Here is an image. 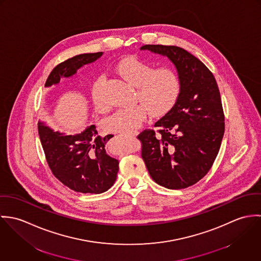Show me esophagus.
I'll return each mask as SVG.
<instances>
[{
	"label": "esophagus",
	"mask_w": 261,
	"mask_h": 261,
	"mask_svg": "<svg viewBox=\"0 0 261 261\" xmlns=\"http://www.w3.org/2000/svg\"><path fill=\"white\" fill-rule=\"evenodd\" d=\"M137 134H138V132H136V130H135V132H132V133H128L129 136H136Z\"/></svg>",
	"instance_id": "1"
}]
</instances>
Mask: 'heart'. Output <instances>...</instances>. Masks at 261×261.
<instances>
[{"label":"heart","instance_id":"heart-1","mask_svg":"<svg viewBox=\"0 0 261 261\" xmlns=\"http://www.w3.org/2000/svg\"><path fill=\"white\" fill-rule=\"evenodd\" d=\"M115 71L127 83L135 86L134 101L139 102L129 108L120 109L106 118L103 126L110 133L135 132L147 118L162 116L170 112L180 94V79L177 72L169 66L152 68L136 56H128L117 62ZM98 78L92 86V99L97 112H107L108 108L100 97Z\"/></svg>","mask_w":261,"mask_h":261}]
</instances>
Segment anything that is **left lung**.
Here are the masks:
<instances>
[{
    "label": "left lung",
    "instance_id": "8db88e82",
    "mask_svg": "<svg viewBox=\"0 0 261 261\" xmlns=\"http://www.w3.org/2000/svg\"><path fill=\"white\" fill-rule=\"evenodd\" d=\"M142 50L167 56L176 66L180 94L174 108L138 139L142 158L159 185L185 189L204 178L223 139L225 122L216 79L207 66L177 46L144 45Z\"/></svg>",
    "mask_w": 261,
    "mask_h": 261
}]
</instances>
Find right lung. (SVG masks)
Listing matches in <instances>:
<instances>
[{"instance_id":"add662e5","label":"right lung","mask_w":261,"mask_h":261,"mask_svg":"<svg viewBox=\"0 0 261 261\" xmlns=\"http://www.w3.org/2000/svg\"><path fill=\"white\" fill-rule=\"evenodd\" d=\"M102 52L76 55L53 68L45 86L57 84L61 77L76 73L81 66L98 59ZM40 141L47 164L53 175L65 186L79 193L100 194L114 184L118 161L106 151V144L112 138L98 136L94 124L81 134L66 136L54 132L42 122L38 125Z\"/></svg>"}]
</instances>
